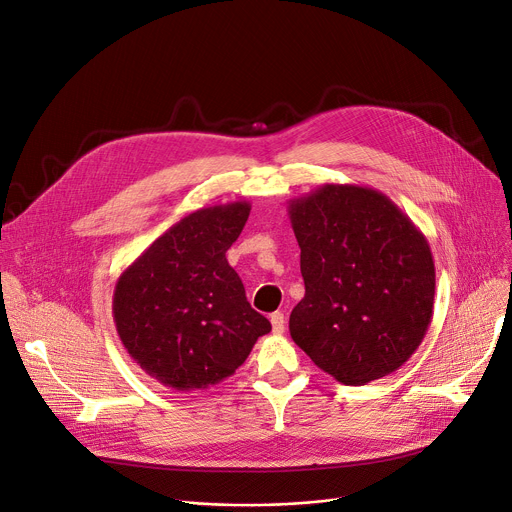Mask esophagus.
Masks as SVG:
<instances>
[{
    "label": "esophagus",
    "mask_w": 512,
    "mask_h": 512,
    "mask_svg": "<svg viewBox=\"0 0 512 512\" xmlns=\"http://www.w3.org/2000/svg\"><path fill=\"white\" fill-rule=\"evenodd\" d=\"M270 324H272V332L277 334V336H281L283 332H285V316L281 311H274L272 316H270Z\"/></svg>",
    "instance_id": "obj_1"
}]
</instances>
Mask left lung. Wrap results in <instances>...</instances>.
I'll list each match as a JSON object with an SVG mask.
<instances>
[{
	"instance_id": "left-lung-1",
	"label": "left lung",
	"mask_w": 512,
	"mask_h": 512,
	"mask_svg": "<svg viewBox=\"0 0 512 512\" xmlns=\"http://www.w3.org/2000/svg\"><path fill=\"white\" fill-rule=\"evenodd\" d=\"M305 297L293 342L344 385L398 371L420 346L435 305L424 233L375 188L324 184L289 201Z\"/></svg>"
}]
</instances>
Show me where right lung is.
Instances as JSON below:
<instances>
[{
  "label": "right lung",
  "instance_id": "obj_1",
  "mask_svg": "<svg viewBox=\"0 0 512 512\" xmlns=\"http://www.w3.org/2000/svg\"><path fill=\"white\" fill-rule=\"evenodd\" d=\"M250 209L235 201L190 213L116 281V332L131 359L166 387L192 391L221 383L270 332L225 258Z\"/></svg>",
  "mask_w": 512,
  "mask_h": 512
}]
</instances>
